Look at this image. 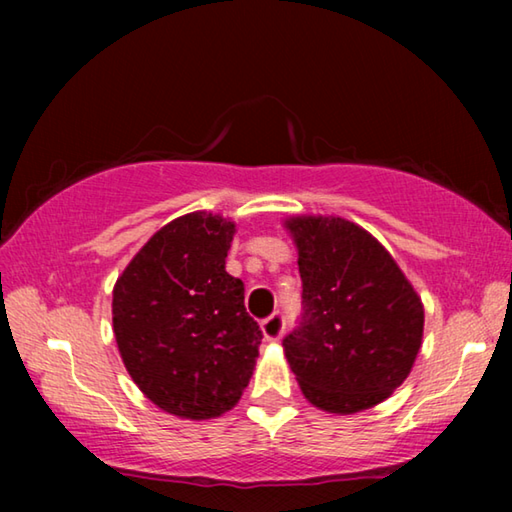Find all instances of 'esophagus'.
I'll use <instances>...</instances> for the list:
<instances>
[{
  "label": "esophagus",
  "mask_w": 512,
  "mask_h": 512,
  "mask_svg": "<svg viewBox=\"0 0 512 512\" xmlns=\"http://www.w3.org/2000/svg\"><path fill=\"white\" fill-rule=\"evenodd\" d=\"M262 332L268 341H277L284 332V316L280 314V311H275V314H271L268 318L262 320Z\"/></svg>",
  "instance_id": "obj_1"
}]
</instances>
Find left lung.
I'll return each mask as SVG.
<instances>
[{"label":"left lung","instance_id":"1","mask_svg":"<svg viewBox=\"0 0 512 512\" xmlns=\"http://www.w3.org/2000/svg\"><path fill=\"white\" fill-rule=\"evenodd\" d=\"M284 225L298 248L302 316L282 345L302 395L339 415L384 402L420 352V296L357 223L293 216Z\"/></svg>","mask_w":512,"mask_h":512}]
</instances>
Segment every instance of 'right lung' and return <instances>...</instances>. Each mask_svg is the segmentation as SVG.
I'll return each mask as SVG.
<instances>
[{
    "instance_id": "add662e5",
    "label": "right lung",
    "mask_w": 512,
    "mask_h": 512,
    "mask_svg": "<svg viewBox=\"0 0 512 512\" xmlns=\"http://www.w3.org/2000/svg\"><path fill=\"white\" fill-rule=\"evenodd\" d=\"M235 223L178 216L146 241L112 289V329L128 375L162 411L210 420L248 386L262 329L244 282L225 271Z\"/></svg>"
}]
</instances>
